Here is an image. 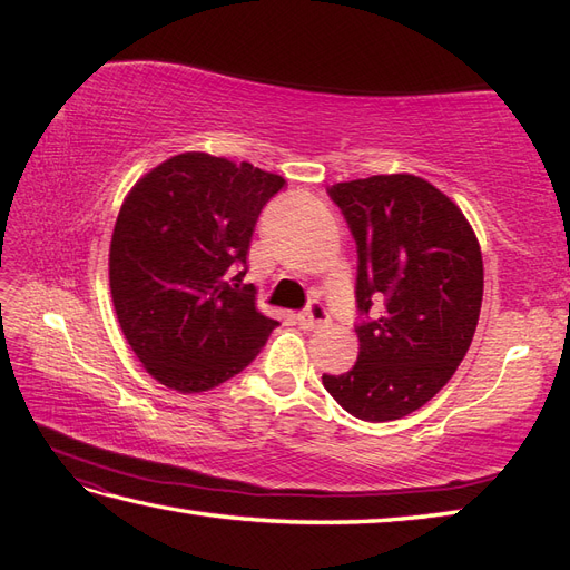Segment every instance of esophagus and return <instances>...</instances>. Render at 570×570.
<instances>
[{
  "instance_id": "1",
  "label": "esophagus",
  "mask_w": 570,
  "mask_h": 570,
  "mask_svg": "<svg viewBox=\"0 0 570 570\" xmlns=\"http://www.w3.org/2000/svg\"><path fill=\"white\" fill-rule=\"evenodd\" d=\"M296 321H298L301 328H306V331H316V328H323V325L328 323L331 318H328V311H325L321 304H313L308 311L298 313Z\"/></svg>"
}]
</instances>
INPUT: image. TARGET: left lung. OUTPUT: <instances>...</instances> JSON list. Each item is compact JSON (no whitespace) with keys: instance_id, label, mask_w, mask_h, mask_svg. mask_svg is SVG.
I'll return each instance as SVG.
<instances>
[{"instance_id":"left-lung-1","label":"left lung","mask_w":570,"mask_h":570,"mask_svg":"<svg viewBox=\"0 0 570 570\" xmlns=\"http://www.w3.org/2000/svg\"><path fill=\"white\" fill-rule=\"evenodd\" d=\"M357 242L360 355L323 386L362 421L409 416L463 362L482 306V252L463 210L414 174L328 188Z\"/></svg>"}]
</instances>
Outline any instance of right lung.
<instances>
[{
	"label": "right lung",
	"mask_w": 570,
	"mask_h": 570,
	"mask_svg": "<svg viewBox=\"0 0 570 570\" xmlns=\"http://www.w3.org/2000/svg\"><path fill=\"white\" fill-rule=\"evenodd\" d=\"M282 186L247 161L184 151L127 193L110 242L112 304L141 367L168 390L198 394L235 377L278 325L227 274L245 264Z\"/></svg>",
	"instance_id": "1"
}]
</instances>
